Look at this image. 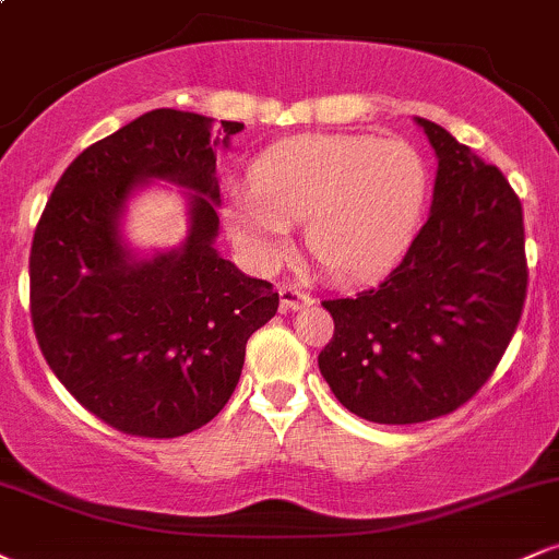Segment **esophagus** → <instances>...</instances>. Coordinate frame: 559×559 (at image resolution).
Segmentation results:
<instances>
[{
    "mask_svg": "<svg viewBox=\"0 0 559 559\" xmlns=\"http://www.w3.org/2000/svg\"><path fill=\"white\" fill-rule=\"evenodd\" d=\"M278 297H281V310H286V312H297V310H301V307L312 305L310 294L301 292V288H297V286H281Z\"/></svg>",
    "mask_w": 559,
    "mask_h": 559,
    "instance_id": "obj_1",
    "label": "esophagus"
}]
</instances>
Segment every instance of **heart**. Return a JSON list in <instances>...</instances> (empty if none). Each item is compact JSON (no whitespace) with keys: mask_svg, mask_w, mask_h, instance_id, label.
<instances>
[{"mask_svg":"<svg viewBox=\"0 0 559 559\" xmlns=\"http://www.w3.org/2000/svg\"><path fill=\"white\" fill-rule=\"evenodd\" d=\"M428 197V165L404 139L307 133L258 157L236 183L226 228L241 258L271 271L305 221L307 252L333 278L362 281L404 252Z\"/></svg>","mask_w":559,"mask_h":559,"instance_id":"heart-1","label":"heart"}]
</instances>
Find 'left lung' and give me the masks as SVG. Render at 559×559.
Wrapping results in <instances>:
<instances>
[{"mask_svg":"<svg viewBox=\"0 0 559 559\" xmlns=\"http://www.w3.org/2000/svg\"><path fill=\"white\" fill-rule=\"evenodd\" d=\"M439 170L426 226L381 286L323 301L333 338L318 368L365 420L449 415L489 381L523 316L521 199L493 165L426 118Z\"/></svg>","mask_w":559,"mask_h":559,"instance_id":"8db88e82","label":"left lung"}]
</instances>
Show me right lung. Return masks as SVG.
<instances>
[{
  "instance_id": "1",
  "label": "right lung",
  "mask_w": 559,
  "mask_h": 559,
  "mask_svg": "<svg viewBox=\"0 0 559 559\" xmlns=\"http://www.w3.org/2000/svg\"><path fill=\"white\" fill-rule=\"evenodd\" d=\"M243 123L152 110L83 150L31 243V320L52 373L107 426L146 439L202 428L226 407L278 292L215 249V150ZM150 180L189 188L181 248L139 259L122 239L127 199Z\"/></svg>"
}]
</instances>
